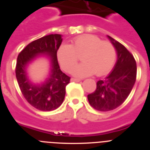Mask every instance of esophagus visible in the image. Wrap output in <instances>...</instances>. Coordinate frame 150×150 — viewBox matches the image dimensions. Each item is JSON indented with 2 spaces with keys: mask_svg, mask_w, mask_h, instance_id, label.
<instances>
[{
  "mask_svg": "<svg viewBox=\"0 0 150 150\" xmlns=\"http://www.w3.org/2000/svg\"><path fill=\"white\" fill-rule=\"evenodd\" d=\"M80 79H74V78H71V81H74V82H79L80 81Z\"/></svg>",
  "mask_w": 150,
  "mask_h": 150,
  "instance_id": "esophagus-1",
  "label": "esophagus"
}]
</instances>
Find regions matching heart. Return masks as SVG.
<instances>
[{
  "instance_id": "b5f03b06",
  "label": "heart",
  "mask_w": 150,
  "mask_h": 150,
  "mask_svg": "<svg viewBox=\"0 0 150 150\" xmlns=\"http://www.w3.org/2000/svg\"><path fill=\"white\" fill-rule=\"evenodd\" d=\"M81 56V64L72 69V74L83 78L96 73L103 76L108 73L114 67L117 52L112 43L102 40L95 35L86 34L78 36L72 45L63 44L57 51V59L62 68L69 71Z\"/></svg>"
}]
</instances>
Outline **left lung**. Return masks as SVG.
<instances>
[{"instance_id":"1","label":"left lung","mask_w":150,"mask_h":150,"mask_svg":"<svg viewBox=\"0 0 150 150\" xmlns=\"http://www.w3.org/2000/svg\"><path fill=\"white\" fill-rule=\"evenodd\" d=\"M107 37L117 51V61L110 74L97 82L96 91L88 95L91 107L100 112L113 110L123 104L133 89L137 74L133 54L119 42Z\"/></svg>"}]
</instances>
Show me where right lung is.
<instances>
[{
	"mask_svg": "<svg viewBox=\"0 0 150 150\" xmlns=\"http://www.w3.org/2000/svg\"><path fill=\"white\" fill-rule=\"evenodd\" d=\"M62 38L60 34H50L28 44L17 57L16 78L23 96L31 106L40 111L56 110L62 104L70 77L63 73L58 64L57 52ZM39 55L50 60L51 69L45 82L33 84L30 81L27 67Z\"/></svg>",
	"mask_w": 150,
	"mask_h": 150,
	"instance_id": "add662e5",
	"label": "right lung"
}]
</instances>
